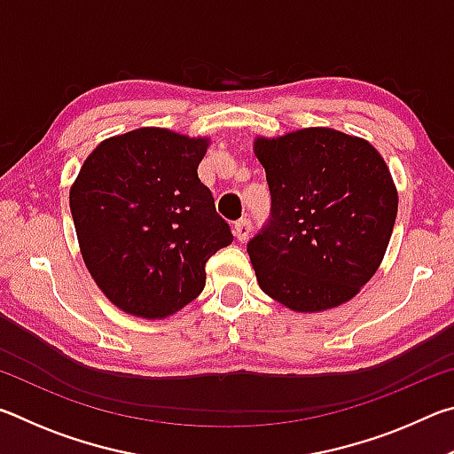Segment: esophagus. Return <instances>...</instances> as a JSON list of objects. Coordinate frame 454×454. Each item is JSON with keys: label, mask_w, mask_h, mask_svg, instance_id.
Returning <instances> with one entry per match:
<instances>
[{"label": "esophagus", "mask_w": 454, "mask_h": 454, "mask_svg": "<svg viewBox=\"0 0 454 454\" xmlns=\"http://www.w3.org/2000/svg\"><path fill=\"white\" fill-rule=\"evenodd\" d=\"M234 236L238 238V240H246V238L250 236V232H252V222L248 220V218H242V220H238L236 224H234Z\"/></svg>", "instance_id": "esophagus-1"}]
</instances>
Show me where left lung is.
<instances>
[{
    "label": "left lung",
    "instance_id": "8db88e82",
    "mask_svg": "<svg viewBox=\"0 0 454 454\" xmlns=\"http://www.w3.org/2000/svg\"><path fill=\"white\" fill-rule=\"evenodd\" d=\"M254 152L270 190V218L248 242L260 288L298 312L350 301L379 268L396 220L380 153L328 128L260 137Z\"/></svg>",
    "mask_w": 454,
    "mask_h": 454
}]
</instances>
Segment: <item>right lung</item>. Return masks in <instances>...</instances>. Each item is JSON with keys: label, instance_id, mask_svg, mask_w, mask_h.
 <instances>
[{"label": "right lung", "instance_id": "1", "mask_svg": "<svg viewBox=\"0 0 454 454\" xmlns=\"http://www.w3.org/2000/svg\"><path fill=\"white\" fill-rule=\"evenodd\" d=\"M206 140L140 128L90 153L70 192L83 262L129 314L164 318L204 290L206 262L234 240L198 178Z\"/></svg>", "mask_w": 454, "mask_h": 454}]
</instances>
